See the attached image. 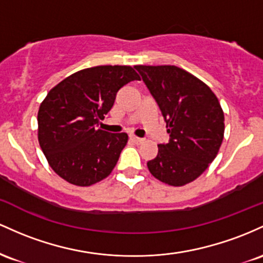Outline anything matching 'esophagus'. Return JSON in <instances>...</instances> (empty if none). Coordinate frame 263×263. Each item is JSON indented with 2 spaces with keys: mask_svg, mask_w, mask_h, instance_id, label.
Segmentation results:
<instances>
[{
  "mask_svg": "<svg viewBox=\"0 0 263 263\" xmlns=\"http://www.w3.org/2000/svg\"><path fill=\"white\" fill-rule=\"evenodd\" d=\"M130 140L134 141L135 144H140V143H143V141H144V139H141V138L135 137V135H130Z\"/></svg>",
  "mask_w": 263,
  "mask_h": 263,
  "instance_id": "obj_1",
  "label": "esophagus"
}]
</instances>
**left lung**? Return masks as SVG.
I'll return each mask as SVG.
<instances>
[{
  "mask_svg": "<svg viewBox=\"0 0 263 263\" xmlns=\"http://www.w3.org/2000/svg\"><path fill=\"white\" fill-rule=\"evenodd\" d=\"M170 134L147 161L152 175L171 186L194 181L214 161L225 132L219 99L203 82L175 66H135Z\"/></svg>",
  "mask_w": 263,
  "mask_h": 263,
  "instance_id": "1",
  "label": "left lung"
}]
</instances>
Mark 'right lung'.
<instances>
[{"instance_id":"obj_1","label":"right lung","mask_w":263,"mask_h":263,"mask_svg":"<svg viewBox=\"0 0 263 263\" xmlns=\"http://www.w3.org/2000/svg\"><path fill=\"white\" fill-rule=\"evenodd\" d=\"M140 81L129 66H98L67 77L38 110V141L55 174L77 186L105 179L126 145L125 133L97 129L120 88Z\"/></svg>"}]
</instances>
